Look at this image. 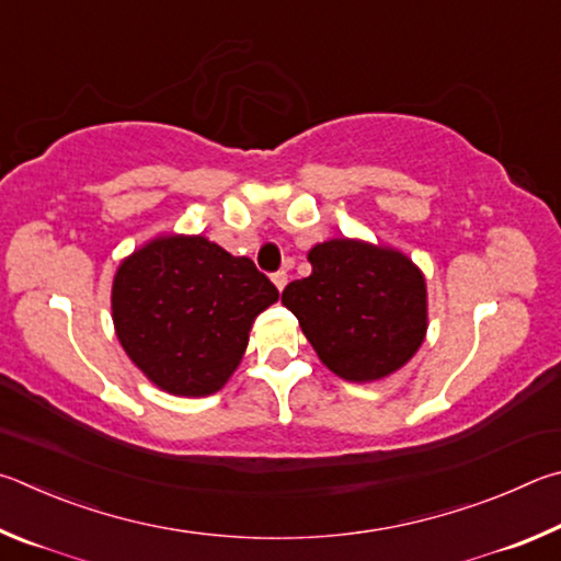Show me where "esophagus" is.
Wrapping results in <instances>:
<instances>
[{
	"instance_id": "esophagus-1",
	"label": "esophagus",
	"mask_w": 561,
	"mask_h": 561,
	"mask_svg": "<svg viewBox=\"0 0 561 561\" xmlns=\"http://www.w3.org/2000/svg\"><path fill=\"white\" fill-rule=\"evenodd\" d=\"M271 278H273V283H275V288L283 290V288H286V283H288V273H286V271H275V273L271 275Z\"/></svg>"
}]
</instances>
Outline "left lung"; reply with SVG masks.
<instances>
[{"label":"left lung","instance_id":"left-lung-1","mask_svg":"<svg viewBox=\"0 0 561 561\" xmlns=\"http://www.w3.org/2000/svg\"><path fill=\"white\" fill-rule=\"evenodd\" d=\"M312 273L283 290L322 365L375 381L414 357L426 335V283L404 253L352 239L318 243Z\"/></svg>","mask_w":561,"mask_h":561}]
</instances>
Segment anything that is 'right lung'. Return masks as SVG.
I'll return each instance as SVG.
<instances>
[{"mask_svg": "<svg viewBox=\"0 0 561 561\" xmlns=\"http://www.w3.org/2000/svg\"><path fill=\"white\" fill-rule=\"evenodd\" d=\"M278 288L251 259L204 236H162L123 261L113 280V322L145 377L180 397L219 391L239 367L253 318Z\"/></svg>", "mask_w": 561, "mask_h": 561, "instance_id": "right-lung-1", "label": "right lung"}]
</instances>
